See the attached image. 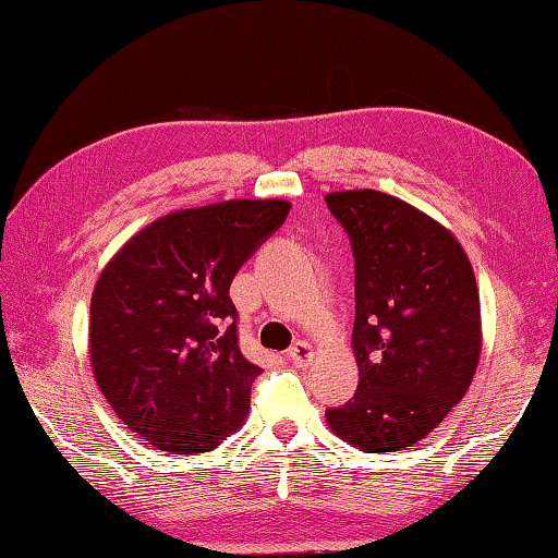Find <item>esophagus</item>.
<instances>
[{"label":"esophagus","mask_w":558,"mask_h":558,"mask_svg":"<svg viewBox=\"0 0 558 558\" xmlns=\"http://www.w3.org/2000/svg\"><path fill=\"white\" fill-rule=\"evenodd\" d=\"M289 360H291L293 364H308V362L313 360V347H311L308 342L299 340L296 344H291V350H289Z\"/></svg>","instance_id":"1"}]
</instances>
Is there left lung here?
<instances>
[{
	"label": "left lung",
	"mask_w": 558,
	"mask_h": 558,
	"mask_svg": "<svg viewBox=\"0 0 558 558\" xmlns=\"http://www.w3.org/2000/svg\"><path fill=\"white\" fill-rule=\"evenodd\" d=\"M354 255L360 386L330 427L362 451L413 447L469 391L481 354L474 269L449 233L374 189L325 196Z\"/></svg>",
	"instance_id": "left-lung-1"
}]
</instances>
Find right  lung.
I'll return each mask as SVG.
<instances>
[{"mask_svg": "<svg viewBox=\"0 0 558 558\" xmlns=\"http://www.w3.org/2000/svg\"><path fill=\"white\" fill-rule=\"evenodd\" d=\"M289 208L238 198L170 214L101 271L89 311L94 378L148 445L202 454L243 423L262 369L240 352L230 283Z\"/></svg>", "mask_w": 558, "mask_h": 558, "instance_id": "add662e5", "label": "right lung"}]
</instances>
